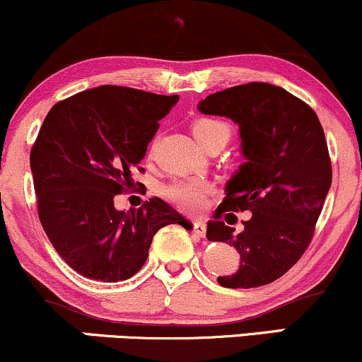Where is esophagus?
<instances>
[{"label":"esophagus","mask_w":362,"mask_h":362,"mask_svg":"<svg viewBox=\"0 0 362 362\" xmlns=\"http://www.w3.org/2000/svg\"><path fill=\"white\" fill-rule=\"evenodd\" d=\"M192 231L197 236H204L206 235V223L202 219H195L192 221Z\"/></svg>","instance_id":"1"}]
</instances>
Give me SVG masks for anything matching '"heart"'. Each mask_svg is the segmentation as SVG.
Wrapping results in <instances>:
<instances>
[{
    "mask_svg": "<svg viewBox=\"0 0 362 362\" xmlns=\"http://www.w3.org/2000/svg\"><path fill=\"white\" fill-rule=\"evenodd\" d=\"M192 134L204 149L216 143L226 146L231 138V127L218 119H199L192 124ZM153 149H155V143L149 149V156L153 155ZM207 192H209V184L204 180H175L161 189V195L167 201L187 213H195L201 209L206 202Z\"/></svg>",
    "mask_w": 362,
    "mask_h": 362,
    "instance_id": "1",
    "label": "heart"
}]
</instances>
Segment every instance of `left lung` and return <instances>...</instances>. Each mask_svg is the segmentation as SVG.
Wrapping results in <instances>:
<instances>
[{
  "label": "left lung",
  "instance_id": "obj_1",
  "mask_svg": "<svg viewBox=\"0 0 362 362\" xmlns=\"http://www.w3.org/2000/svg\"><path fill=\"white\" fill-rule=\"evenodd\" d=\"M199 112L238 124L247 161L226 184V197L207 223V240L240 253V267L218 277L223 288L271 284L301 259L332 185L323 127L308 103L281 86L247 83L209 95ZM226 210H248L242 234L221 221Z\"/></svg>",
  "mask_w": 362,
  "mask_h": 362
}]
</instances>
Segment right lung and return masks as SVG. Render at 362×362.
<instances>
[{
    "instance_id": "right-lung-1",
    "label": "right lung",
    "mask_w": 362,
    "mask_h": 362,
    "mask_svg": "<svg viewBox=\"0 0 362 362\" xmlns=\"http://www.w3.org/2000/svg\"><path fill=\"white\" fill-rule=\"evenodd\" d=\"M178 95L103 85L57 102L30 151L42 228L62 260L81 276L119 282L148 259L160 228L190 223L153 197L136 211H117L114 197L132 185V173L156 134L158 120Z\"/></svg>"
}]
</instances>
